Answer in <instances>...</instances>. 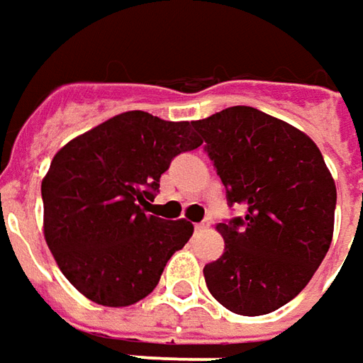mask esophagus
Returning <instances> with one entry per match:
<instances>
[{
  "label": "esophagus",
  "mask_w": 363,
  "mask_h": 363,
  "mask_svg": "<svg viewBox=\"0 0 363 363\" xmlns=\"http://www.w3.org/2000/svg\"><path fill=\"white\" fill-rule=\"evenodd\" d=\"M208 226H211V220H208V218H206V220H202V223L194 224V228H196V230H206Z\"/></svg>",
  "instance_id": "obj_1"
}]
</instances>
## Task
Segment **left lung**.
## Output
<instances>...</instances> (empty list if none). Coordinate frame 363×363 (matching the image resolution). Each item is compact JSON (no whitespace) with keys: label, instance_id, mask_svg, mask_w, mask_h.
I'll list each match as a JSON object with an SVG mask.
<instances>
[{"label":"left lung","instance_id":"8db88e82","mask_svg":"<svg viewBox=\"0 0 363 363\" xmlns=\"http://www.w3.org/2000/svg\"><path fill=\"white\" fill-rule=\"evenodd\" d=\"M226 189L246 214L218 223L224 252L204 266L211 294L234 314L262 316L300 294L322 264L336 182L316 143L252 107L192 121Z\"/></svg>","mask_w":363,"mask_h":363}]
</instances>
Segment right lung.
<instances>
[{
    "label": "right lung",
    "mask_w": 363,
    "mask_h": 363,
    "mask_svg": "<svg viewBox=\"0 0 363 363\" xmlns=\"http://www.w3.org/2000/svg\"><path fill=\"white\" fill-rule=\"evenodd\" d=\"M201 145L189 121L127 111L57 150L41 182L43 234L59 270L91 302L137 304L189 242L191 223L143 206L172 159Z\"/></svg>",
    "instance_id": "add662e5"
}]
</instances>
